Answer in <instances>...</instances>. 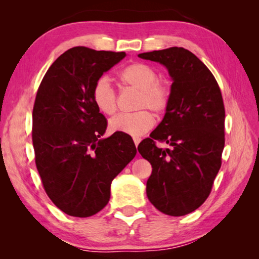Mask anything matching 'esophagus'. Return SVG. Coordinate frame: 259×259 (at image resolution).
Wrapping results in <instances>:
<instances>
[{
	"instance_id": "34e87169",
	"label": "esophagus",
	"mask_w": 259,
	"mask_h": 259,
	"mask_svg": "<svg viewBox=\"0 0 259 259\" xmlns=\"http://www.w3.org/2000/svg\"><path fill=\"white\" fill-rule=\"evenodd\" d=\"M140 140H142V138H140V137H137V136H135V137H134V143H135L136 147L138 146V144L140 143Z\"/></svg>"
}]
</instances>
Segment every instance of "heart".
<instances>
[{"label":"heart","instance_id":"obj_1","mask_svg":"<svg viewBox=\"0 0 259 259\" xmlns=\"http://www.w3.org/2000/svg\"><path fill=\"white\" fill-rule=\"evenodd\" d=\"M122 87H129L138 91L137 108L148 107L153 112L162 114L170 104V90L164 82L157 80L155 68L144 63H133L122 68L119 75ZM95 106L105 115H113L117 108V96L106 77L98 78L93 88ZM154 116L147 109L135 113H123L109 121V128L116 133L131 136H142L154 125Z\"/></svg>","mask_w":259,"mask_h":259}]
</instances>
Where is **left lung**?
I'll use <instances>...</instances> for the list:
<instances>
[{
  "label": "left lung",
  "instance_id": "8db88e82",
  "mask_svg": "<svg viewBox=\"0 0 259 259\" xmlns=\"http://www.w3.org/2000/svg\"><path fill=\"white\" fill-rule=\"evenodd\" d=\"M166 67L172 78L163 120L138 152L152 164L147 198L161 212L184 216L210 194L222 165L225 145V108L221 89L209 68L184 48L139 54ZM156 141L170 149H160Z\"/></svg>",
  "mask_w": 259,
  "mask_h": 259
}]
</instances>
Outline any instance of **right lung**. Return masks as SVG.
<instances>
[{"label":"right lung","instance_id":"add662e5","mask_svg":"<svg viewBox=\"0 0 259 259\" xmlns=\"http://www.w3.org/2000/svg\"><path fill=\"white\" fill-rule=\"evenodd\" d=\"M125 52L75 47L48 69L33 107L35 163L45 191L61 211L90 217L111 198V184L137 150L129 135L102 138L107 120L93 88Z\"/></svg>","mask_w":259,"mask_h":259}]
</instances>
